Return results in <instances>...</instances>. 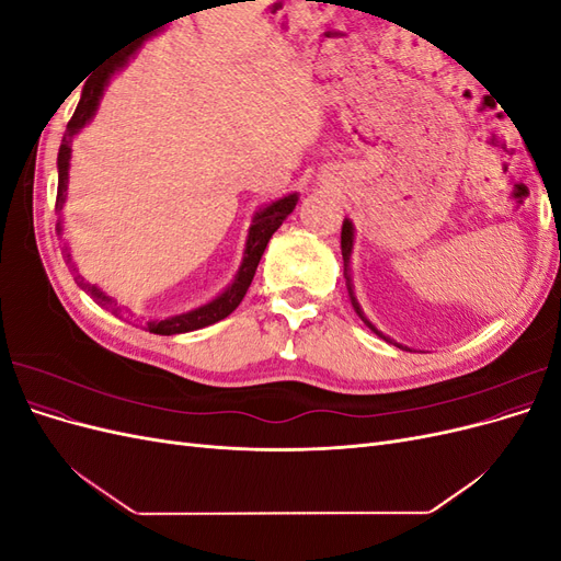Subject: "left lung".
I'll return each mask as SVG.
<instances>
[{"instance_id":"8db88e82","label":"left lung","mask_w":561,"mask_h":561,"mask_svg":"<svg viewBox=\"0 0 561 561\" xmlns=\"http://www.w3.org/2000/svg\"><path fill=\"white\" fill-rule=\"evenodd\" d=\"M351 250H353V222L351 219H344V227H342V254H344V276H346V285H348V295H351V301H353V309H355V313H358L365 322H367V328L375 332V334H379L381 339H386V342H390V339L386 336V334H381L375 325H371V322L363 316V311H360V307H358V301H355V297H353V287H351V278H348V262H351ZM398 348H407V346H402V344H398Z\"/></svg>"}]
</instances>
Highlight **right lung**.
<instances>
[{
    "instance_id": "1",
    "label": "right lung",
    "mask_w": 561,
    "mask_h": 561,
    "mask_svg": "<svg viewBox=\"0 0 561 561\" xmlns=\"http://www.w3.org/2000/svg\"><path fill=\"white\" fill-rule=\"evenodd\" d=\"M165 25V23H163ZM161 25V27H163ZM159 30V27H157ZM154 32V30H151ZM145 42V37L138 42V46L128 48L124 56H116L114 62L105 65L103 70H100L98 75H93L87 83H83V91H81V98H79V105L70 118V124H67L65 128V135H62V145L58 149V196H56V213L62 210V203H65V192H67V171H70V157H72V140L75 135L87 126L91 118L95 116L98 112V105H100V98H103L105 89L110 79L122 70V67H126L128 58L135 54V50L140 48V44ZM299 196L297 194H287L274 203H268L266 208H262L260 213H254L252 217V225H250V231H248V241H245V252H243V262H241V268L239 274L233 276V283L227 287V290L215 297L213 301L203 304V307L194 309V311H186V313H180V316H173V318H165V320H151L147 322L149 332L154 334H182V332H194V330H201V328H208L213 325V322L227 318L239 304L243 301L248 287L254 278V271H257V264L262 260V254L266 250V243L271 236L276 233V229L283 225V219L290 215L297 206ZM58 233L62 231L60 222H58ZM70 257V254H67ZM79 285L81 290H87L100 307L110 309L112 313H122V309H116V301L105 295L103 290H100L98 285H91V283H83V278H79Z\"/></svg>"
}]
</instances>
